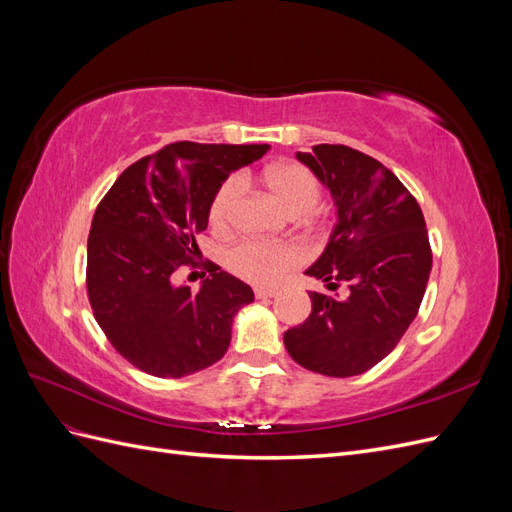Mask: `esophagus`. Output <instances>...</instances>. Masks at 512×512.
<instances>
[{
	"label": "esophagus",
	"instance_id": "1",
	"mask_svg": "<svg viewBox=\"0 0 512 512\" xmlns=\"http://www.w3.org/2000/svg\"><path fill=\"white\" fill-rule=\"evenodd\" d=\"M254 292H256V299H271L277 294L273 288H256Z\"/></svg>",
	"mask_w": 512,
	"mask_h": 512
}]
</instances>
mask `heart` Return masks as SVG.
I'll return each instance as SVG.
<instances>
[{"instance_id":"1","label":"heart","mask_w":512,"mask_h":512,"mask_svg":"<svg viewBox=\"0 0 512 512\" xmlns=\"http://www.w3.org/2000/svg\"><path fill=\"white\" fill-rule=\"evenodd\" d=\"M245 179H228L215 192L209 207V222L215 230L228 228L239 205L241 183ZM262 185L294 218L312 213L320 203V183L301 164L282 162L265 168ZM299 252L292 245H271L260 241H247L237 245L228 254L230 269L245 277L247 282L271 286L299 262Z\"/></svg>"}]
</instances>
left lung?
I'll list each match as a JSON object with an SVG mask.
<instances>
[{
  "label": "left lung",
  "instance_id": "left-lung-1",
  "mask_svg": "<svg viewBox=\"0 0 512 512\" xmlns=\"http://www.w3.org/2000/svg\"><path fill=\"white\" fill-rule=\"evenodd\" d=\"M297 151L329 190L337 222L327 247L305 275L329 290L309 292L312 314L284 333L288 354L301 367L350 378L389 354L421 307L431 273L423 211L389 168L346 145Z\"/></svg>",
  "mask_w": 512,
  "mask_h": 512
}]
</instances>
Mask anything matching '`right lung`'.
Listing matches in <instances>:
<instances>
[{"instance_id":"obj_1","label":"right lung","mask_w":512,"mask_h":512,"mask_svg":"<svg viewBox=\"0 0 512 512\" xmlns=\"http://www.w3.org/2000/svg\"><path fill=\"white\" fill-rule=\"evenodd\" d=\"M269 145L170 143L128 166L106 192L87 239V292L113 348L156 378H183L218 363L232 318L252 288L209 262L198 292L175 271L200 254L215 192Z\"/></svg>"}]
</instances>
